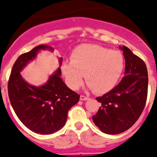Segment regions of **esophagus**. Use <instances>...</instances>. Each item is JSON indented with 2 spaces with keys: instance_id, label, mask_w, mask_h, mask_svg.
I'll return each mask as SVG.
<instances>
[{
  "instance_id": "esophagus-1",
  "label": "esophagus",
  "mask_w": 157,
  "mask_h": 157,
  "mask_svg": "<svg viewBox=\"0 0 157 157\" xmlns=\"http://www.w3.org/2000/svg\"><path fill=\"white\" fill-rule=\"evenodd\" d=\"M80 100H89V97H88V96H83V95H81V96H80Z\"/></svg>"
}]
</instances>
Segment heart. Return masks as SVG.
<instances>
[{
  "label": "heart",
  "instance_id": "1",
  "mask_svg": "<svg viewBox=\"0 0 157 157\" xmlns=\"http://www.w3.org/2000/svg\"><path fill=\"white\" fill-rule=\"evenodd\" d=\"M124 65V57L120 51L83 44L75 49L71 62L63 63L61 70L67 86L71 90H77L82 85L85 75L89 88L102 93L117 84Z\"/></svg>",
  "mask_w": 157,
  "mask_h": 157
}]
</instances>
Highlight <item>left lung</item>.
<instances>
[{"label":"left lung","instance_id":"8db88e82","mask_svg":"<svg viewBox=\"0 0 157 157\" xmlns=\"http://www.w3.org/2000/svg\"><path fill=\"white\" fill-rule=\"evenodd\" d=\"M119 47L125 59L124 76L113 90L96 98L101 107L93 116L95 124L109 135L119 134L130 128L140 117L147 99L146 64L127 47Z\"/></svg>","mask_w":157,"mask_h":157}]
</instances>
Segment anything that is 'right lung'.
I'll return each mask as SVG.
<instances>
[{
	"mask_svg": "<svg viewBox=\"0 0 157 157\" xmlns=\"http://www.w3.org/2000/svg\"><path fill=\"white\" fill-rule=\"evenodd\" d=\"M41 50L53 51L54 48L42 44L18 57L11 69L8 90L11 106L23 124L36 133L48 135L64 127L67 112L80 96L62 81L60 67L43 86H34L23 79L20 72ZM62 59L59 58L60 65Z\"/></svg>",
	"mask_w": 157,
	"mask_h": 157,
	"instance_id": "1",
	"label": "right lung"
}]
</instances>
